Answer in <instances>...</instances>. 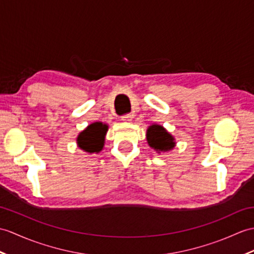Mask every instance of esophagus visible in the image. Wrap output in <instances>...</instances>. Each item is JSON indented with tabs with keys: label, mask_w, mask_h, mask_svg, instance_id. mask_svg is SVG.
Wrapping results in <instances>:
<instances>
[{
	"label": "esophagus",
	"mask_w": 254,
	"mask_h": 254,
	"mask_svg": "<svg viewBox=\"0 0 254 254\" xmlns=\"http://www.w3.org/2000/svg\"><path fill=\"white\" fill-rule=\"evenodd\" d=\"M132 119H133V117L131 116V115H126V116H122L121 117V120L123 121V122H132Z\"/></svg>",
	"instance_id": "34e87169"
}]
</instances>
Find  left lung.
Listing matches in <instances>:
<instances>
[{
  "label": "left lung",
  "mask_w": 254,
  "mask_h": 254,
  "mask_svg": "<svg viewBox=\"0 0 254 254\" xmlns=\"http://www.w3.org/2000/svg\"><path fill=\"white\" fill-rule=\"evenodd\" d=\"M146 139L148 145L158 154L173 150L176 146L173 135L168 132L162 126L156 125V123L149 126L147 128Z\"/></svg>",
  "instance_id": "1"
}]
</instances>
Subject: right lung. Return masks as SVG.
Masks as SVG:
<instances>
[{
    "mask_svg": "<svg viewBox=\"0 0 254 254\" xmlns=\"http://www.w3.org/2000/svg\"><path fill=\"white\" fill-rule=\"evenodd\" d=\"M108 126L103 122H94L80 132L76 137V145L81 150L88 154L100 152L105 145V136Z\"/></svg>",
    "mask_w": 254,
    "mask_h": 254,
    "instance_id": "add662e5",
    "label": "right lung"
}]
</instances>
